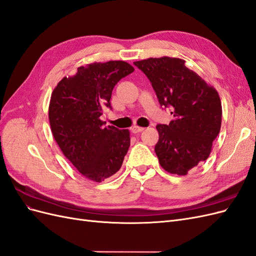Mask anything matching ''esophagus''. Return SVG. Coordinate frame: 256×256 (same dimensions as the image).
<instances>
[{
    "label": "esophagus",
    "mask_w": 256,
    "mask_h": 256,
    "mask_svg": "<svg viewBox=\"0 0 256 256\" xmlns=\"http://www.w3.org/2000/svg\"><path fill=\"white\" fill-rule=\"evenodd\" d=\"M144 130L143 127H138V126H134L132 128H131V131H132L134 134H138V132H142V131Z\"/></svg>",
    "instance_id": "esophagus-1"
}]
</instances>
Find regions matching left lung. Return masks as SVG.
I'll use <instances>...</instances> for the list:
<instances>
[{
  "instance_id": "8db88e82",
  "label": "left lung",
  "mask_w": 256,
  "mask_h": 256,
  "mask_svg": "<svg viewBox=\"0 0 256 256\" xmlns=\"http://www.w3.org/2000/svg\"><path fill=\"white\" fill-rule=\"evenodd\" d=\"M146 74L159 104L171 108L174 118L157 125L154 146L166 172L187 175L205 161L220 132L222 106L218 92L177 58H150L134 63Z\"/></svg>"
}]
</instances>
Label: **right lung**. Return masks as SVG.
Returning a JSON list of instances; mask_svg holds the SVG:
<instances>
[{
    "mask_svg": "<svg viewBox=\"0 0 256 256\" xmlns=\"http://www.w3.org/2000/svg\"><path fill=\"white\" fill-rule=\"evenodd\" d=\"M134 68L124 60L81 66L53 90L49 120L54 140L64 156L88 180L97 182L120 168L130 146L128 129L104 127L100 120L110 108L112 90Z\"/></svg>",
    "mask_w": 256,
    "mask_h": 256,
    "instance_id": "add662e5",
    "label": "right lung"
}]
</instances>
